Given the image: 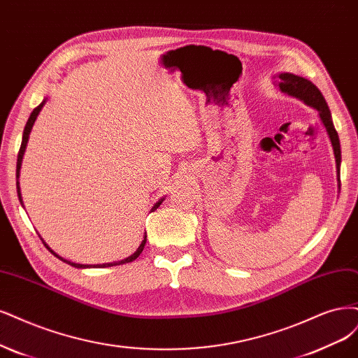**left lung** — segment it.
<instances>
[{
    "mask_svg": "<svg viewBox=\"0 0 358 358\" xmlns=\"http://www.w3.org/2000/svg\"><path fill=\"white\" fill-rule=\"evenodd\" d=\"M277 81H278V87L282 93L296 97V99L302 101L308 106H313L314 109L318 110V115H320V118H322L323 124L327 130L329 138H330L331 146H334V152H335V158H336L338 182H339L341 143H339L338 131L335 130V126H334V121H331V114L329 110V106H327L324 96L322 94V92L317 89V85H314L310 80H306V78L299 77V76H294V73H290V72L278 73Z\"/></svg>",
    "mask_w": 358,
    "mask_h": 358,
    "instance_id": "obj_1",
    "label": "left lung"
}]
</instances>
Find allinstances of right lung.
<instances>
[{"label": "right lung", "instance_id": "obj_1", "mask_svg": "<svg viewBox=\"0 0 358 358\" xmlns=\"http://www.w3.org/2000/svg\"><path fill=\"white\" fill-rule=\"evenodd\" d=\"M45 101L47 99H44L38 106H36L32 113H31V115H29V118H28V121H27V126H24V130H23V136H22V145H20V150H19V154H17V164H16V179H17V182H16V187H17V195H19V200H20V203H22V195H20V185H19V176H20V166H22V159H23V154H24V150H27V145H28V139H29V133H31V130H32V126H34V122H35V120H36V117H38V114H40V110L43 109V106H44V103H45ZM164 201V199H162V200H158L155 204H154V207L151 208V212H154V210H157V208L159 207V204H162ZM44 243V241H43ZM145 243H146V236L143 237V240H142V243H141V245L138 248V250L134 252L131 256H129V257H126V259H122V261H118V262H110V264H102V265H96V266H99V268H106V266H115V265H122V264H129V262H133L134 259H136L141 253H142V250H143V248H145ZM44 245L45 248L50 250L56 257H59L60 261H64V262H66L68 265H71V266H76V268H89L90 265H83V264H76V262H71V261H66V259H64V257H60L57 253H55L50 248H48V245L44 243Z\"/></svg>", "mask_w": 358, "mask_h": 358}]
</instances>
